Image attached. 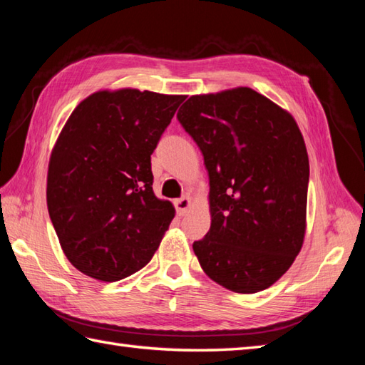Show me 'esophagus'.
<instances>
[{
    "instance_id": "esophagus-1",
    "label": "esophagus",
    "mask_w": 365,
    "mask_h": 365,
    "mask_svg": "<svg viewBox=\"0 0 365 365\" xmlns=\"http://www.w3.org/2000/svg\"><path fill=\"white\" fill-rule=\"evenodd\" d=\"M174 204H175L177 215H178V216H185V215H187V213H188V210L191 208V205H192V202H191V199H190V197L177 199Z\"/></svg>"
}]
</instances>
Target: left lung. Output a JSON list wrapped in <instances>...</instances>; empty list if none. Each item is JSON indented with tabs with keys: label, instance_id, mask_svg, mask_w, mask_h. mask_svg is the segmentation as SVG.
Here are the masks:
<instances>
[{
	"label": "left lung",
	"instance_id": "8db88e82",
	"mask_svg": "<svg viewBox=\"0 0 365 365\" xmlns=\"http://www.w3.org/2000/svg\"><path fill=\"white\" fill-rule=\"evenodd\" d=\"M177 118L210 177V230L192 243L200 267L235 293L268 289L306 235L309 157L297 120L243 86L191 96Z\"/></svg>",
	"mask_w": 365,
	"mask_h": 365
}]
</instances>
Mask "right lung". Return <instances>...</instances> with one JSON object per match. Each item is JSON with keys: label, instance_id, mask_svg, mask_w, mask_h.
Listing matches in <instances>:
<instances>
[{"label": "right lung", "instance_id": "add662e5", "mask_svg": "<svg viewBox=\"0 0 365 365\" xmlns=\"http://www.w3.org/2000/svg\"><path fill=\"white\" fill-rule=\"evenodd\" d=\"M185 96L103 89L72 111L54 143L46 205L66 257L114 282L144 268L175 216L155 196L150 155Z\"/></svg>", "mask_w": 365, "mask_h": 365}]
</instances>
